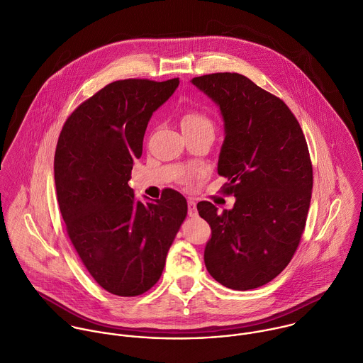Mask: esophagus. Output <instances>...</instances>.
Listing matches in <instances>:
<instances>
[{
	"instance_id": "obj_1",
	"label": "esophagus",
	"mask_w": 363,
	"mask_h": 363,
	"mask_svg": "<svg viewBox=\"0 0 363 363\" xmlns=\"http://www.w3.org/2000/svg\"><path fill=\"white\" fill-rule=\"evenodd\" d=\"M188 215H189L191 218L196 216V203H195L192 199L188 201Z\"/></svg>"
}]
</instances>
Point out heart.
Instances as JSON below:
<instances>
[{
	"label": "heart",
	"mask_w": 363,
	"mask_h": 363,
	"mask_svg": "<svg viewBox=\"0 0 363 363\" xmlns=\"http://www.w3.org/2000/svg\"><path fill=\"white\" fill-rule=\"evenodd\" d=\"M181 127L184 130H199V128H209L213 130L212 120L199 110H188L181 117Z\"/></svg>",
	"instance_id": "heart-1"
}]
</instances>
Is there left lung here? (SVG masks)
<instances>
[{"label":"left lung","mask_w":363,"mask_h":363,"mask_svg":"<svg viewBox=\"0 0 363 363\" xmlns=\"http://www.w3.org/2000/svg\"><path fill=\"white\" fill-rule=\"evenodd\" d=\"M192 83L220 108L218 174L228 178L222 194L236 198L222 213L212 202L196 205L212 229L205 266L228 289H257L287 267L300 245L313 194L308 145L289 106L246 76L211 73Z\"/></svg>","instance_id":"1"}]
</instances>
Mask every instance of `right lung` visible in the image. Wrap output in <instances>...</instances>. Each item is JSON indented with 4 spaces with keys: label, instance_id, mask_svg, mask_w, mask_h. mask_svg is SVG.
<instances>
[{
    "label": "right lung",
    "instance_id": "add662e5",
    "mask_svg": "<svg viewBox=\"0 0 363 363\" xmlns=\"http://www.w3.org/2000/svg\"><path fill=\"white\" fill-rule=\"evenodd\" d=\"M178 84V77L116 80L77 106L57 138L55 185L67 236L94 281L114 296H140L160 280L188 213L174 189L143 203L128 186L147 124Z\"/></svg>",
    "mask_w": 363,
    "mask_h": 363
}]
</instances>
